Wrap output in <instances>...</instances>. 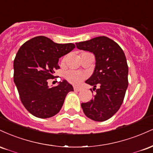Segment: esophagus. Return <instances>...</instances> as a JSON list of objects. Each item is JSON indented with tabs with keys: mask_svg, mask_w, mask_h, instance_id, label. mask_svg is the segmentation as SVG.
I'll use <instances>...</instances> for the list:
<instances>
[{
	"mask_svg": "<svg viewBox=\"0 0 153 153\" xmlns=\"http://www.w3.org/2000/svg\"><path fill=\"white\" fill-rule=\"evenodd\" d=\"M74 91H81V88L79 87H77V86H75L74 87Z\"/></svg>",
	"mask_w": 153,
	"mask_h": 153,
	"instance_id": "esophagus-1",
	"label": "esophagus"
}]
</instances>
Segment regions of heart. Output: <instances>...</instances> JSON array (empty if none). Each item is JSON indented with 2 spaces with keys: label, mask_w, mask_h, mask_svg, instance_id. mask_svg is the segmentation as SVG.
<instances>
[{
  "label": "heart",
  "mask_w": 153,
  "mask_h": 153,
  "mask_svg": "<svg viewBox=\"0 0 153 153\" xmlns=\"http://www.w3.org/2000/svg\"><path fill=\"white\" fill-rule=\"evenodd\" d=\"M65 78L71 83L78 84L85 78V75L80 72L69 71L65 73Z\"/></svg>",
  "instance_id": "obj_1"
}]
</instances>
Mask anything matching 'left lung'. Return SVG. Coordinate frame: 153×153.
I'll return each instance as SVG.
<instances>
[{
  "label": "left lung",
  "mask_w": 153,
  "mask_h": 153,
  "mask_svg": "<svg viewBox=\"0 0 153 153\" xmlns=\"http://www.w3.org/2000/svg\"><path fill=\"white\" fill-rule=\"evenodd\" d=\"M75 45L79 50L92 52L96 59L94 73L85 82L94 86L96 94L91 101L81 103L82 111L92 120L106 121L118 111L127 91L128 65L125 54L118 44L104 36Z\"/></svg>",
  "instance_id": "8db88e82"
}]
</instances>
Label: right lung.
I'll return each mask as SVG.
<instances>
[{
    "mask_svg": "<svg viewBox=\"0 0 153 153\" xmlns=\"http://www.w3.org/2000/svg\"><path fill=\"white\" fill-rule=\"evenodd\" d=\"M74 44H57L44 36L34 37L20 47L13 61V80L21 101L29 113L46 119L60 111L73 87L66 80L49 87L48 79L59 69V58L71 52Z\"/></svg>",
    "mask_w": 153,
    "mask_h": 153,
    "instance_id": "right-lung-1",
    "label": "right lung"
}]
</instances>
